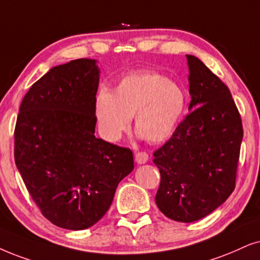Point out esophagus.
Masks as SVG:
<instances>
[{"label":"esophagus","mask_w":260,"mask_h":260,"mask_svg":"<svg viewBox=\"0 0 260 260\" xmlns=\"http://www.w3.org/2000/svg\"><path fill=\"white\" fill-rule=\"evenodd\" d=\"M149 160V154L146 152H137L136 153V162L138 164H145Z\"/></svg>","instance_id":"1"}]
</instances>
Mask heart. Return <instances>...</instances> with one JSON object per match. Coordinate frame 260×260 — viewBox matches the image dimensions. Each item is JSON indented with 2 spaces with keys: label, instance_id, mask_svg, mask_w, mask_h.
I'll use <instances>...</instances> for the list:
<instances>
[{
  "label": "heart",
  "instance_id": "1",
  "mask_svg": "<svg viewBox=\"0 0 260 260\" xmlns=\"http://www.w3.org/2000/svg\"><path fill=\"white\" fill-rule=\"evenodd\" d=\"M182 86L156 72H138L121 79L111 92L97 94L94 111L98 129L107 141L115 143L131 126L138 137L158 144L175 133L186 111Z\"/></svg>",
  "mask_w": 260,
  "mask_h": 260
}]
</instances>
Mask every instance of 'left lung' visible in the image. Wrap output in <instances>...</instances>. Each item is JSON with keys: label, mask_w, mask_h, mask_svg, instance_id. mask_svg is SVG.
Masks as SVG:
<instances>
[{"label": "left lung", "mask_w": 260, "mask_h": 260, "mask_svg": "<svg viewBox=\"0 0 260 260\" xmlns=\"http://www.w3.org/2000/svg\"><path fill=\"white\" fill-rule=\"evenodd\" d=\"M186 57L190 113L153 152L160 173L154 200L167 217L190 223L210 215L234 190L244 131L229 88L198 57Z\"/></svg>", "instance_id": "1"}]
</instances>
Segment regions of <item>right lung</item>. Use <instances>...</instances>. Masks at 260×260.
<instances>
[{"label": "right lung", "mask_w": 260, "mask_h": 260, "mask_svg": "<svg viewBox=\"0 0 260 260\" xmlns=\"http://www.w3.org/2000/svg\"><path fill=\"white\" fill-rule=\"evenodd\" d=\"M96 60L52 67L25 94L15 124L14 158L43 216L71 231L106 215L133 153L94 137Z\"/></svg>", "instance_id": "right-lung-1"}]
</instances>
